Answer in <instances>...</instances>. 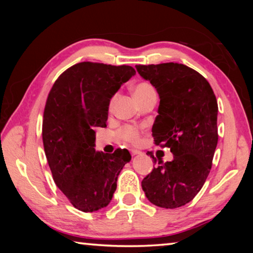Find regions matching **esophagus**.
<instances>
[{
  "instance_id": "1",
  "label": "esophagus",
  "mask_w": 253,
  "mask_h": 253,
  "mask_svg": "<svg viewBox=\"0 0 253 253\" xmlns=\"http://www.w3.org/2000/svg\"><path fill=\"white\" fill-rule=\"evenodd\" d=\"M130 154H131L132 156H135V155H139V154H142V152L138 151V149L132 148V149H130Z\"/></svg>"
}]
</instances>
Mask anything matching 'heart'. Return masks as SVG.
<instances>
[{
  "mask_svg": "<svg viewBox=\"0 0 253 253\" xmlns=\"http://www.w3.org/2000/svg\"><path fill=\"white\" fill-rule=\"evenodd\" d=\"M152 91H155V89L153 88L152 84H149L147 83H139L135 85L134 96L137 99V98L143 97ZM119 137H121L123 140H125V142L136 143L139 138V131L132 126H125L119 130Z\"/></svg>",
  "mask_w": 253,
  "mask_h": 253,
  "instance_id": "b5f03b06",
  "label": "heart"
}]
</instances>
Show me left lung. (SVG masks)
<instances>
[{"instance_id":"left-lung-1","label":"left lung","mask_w":253,"mask_h":253,"mask_svg":"<svg viewBox=\"0 0 253 253\" xmlns=\"http://www.w3.org/2000/svg\"><path fill=\"white\" fill-rule=\"evenodd\" d=\"M137 72L160 95L154 142L169 147L172 162L158 165L142 181L148 201L176 209L195 198L207 181L217 145V101L208 80L182 63L138 65ZM154 163L157 160L147 152Z\"/></svg>"}]
</instances>
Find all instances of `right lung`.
<instances>
[{
  "instance_id": "add662e5",
  "label": "right lung",
  "mask_w": 253,
  "mask_h": 253,
  "mask_svg": "<svg viewBox=\"0 0 253 253\" xmlns=\"http://www.w3.org/2000/svg\"><path fill=\"white\" fill-rule=\"evenodd\" d=\"M136 74L130 66L79 62L55 80L45 102L42 139L54 183L76 209L107 207L131 160L127 149L95 151V127H106L111 97Z\"/></svg>"
}]
</instances>
